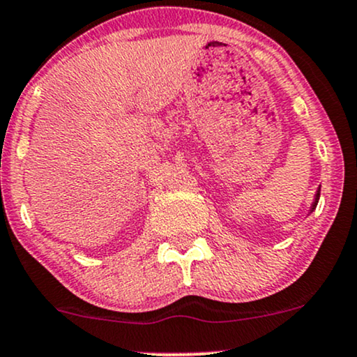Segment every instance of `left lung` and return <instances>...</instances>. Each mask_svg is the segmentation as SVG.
<instances>
[{"mask_svg": "<svg viewBox=\"0 0 357 357\" xmlns=\"http://www.w3.org/2000/svg\"><path fill=\"white\" fill-rule=\"evenodd\" d=\"M319 195H321V190H317V195H316L314 204H312V211H314V208H316V206H317V201H319Z\"/></svg>", "mask_w": 357, "mask_h": 357, "instance_id": "obj_1", "label": "left lung"}]
</instances>
